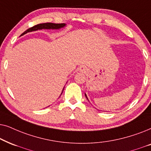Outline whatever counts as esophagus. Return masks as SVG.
<instances>
[{
	"instance_id": "esophagus-1",
	"label": "esophagus",
	"mask_w": 151,
	"mask_h": 151,
	"mask_svg": "<svg viewBox=\"0 0 151 151\" xmlns=\"http://www.w3.org/2000/svg\"><path fill=\"white\" fill-rule=\"evenodd\" d=\"M80 71L85 73V72H86V71H87V69H86L85 67H83V66H82V67L80 68Z\"/></svg>"
}]
</instances>
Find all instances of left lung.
Listing matches in <instances>:
<instances>
[{
	"label": "left lung",
	"mask_w": 151,
	"mask_h": 151,
	"mask_svg": "<svg viewBox=\"0 0 151 151\" xmlns=\"http://www.w3.org/2000/svg\"><path fill=\"white\" fill-rule=\"evenodd\" d=\"M85 96H86V97L87 98V96H86V94H85ZM87 99H88V98H87Z\"/></svg>",
	"instance_id": "1"
}]
</instances>
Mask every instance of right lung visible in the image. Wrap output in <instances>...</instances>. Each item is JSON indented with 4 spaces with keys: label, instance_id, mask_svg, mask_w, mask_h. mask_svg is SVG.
<instances>
[{
    "label": "right lung",
    "instance_id": "right-lung-1",
    "mask_svg": "<svg viewBox=\"0 0 151 151\" xmlns=\"http://www.w3.org/2000/svg\"><path fill=\"white\" fill-rule=\"evenodd\" d=\"M65 25V23H41L36 25L33 27L29 28L26 31L23 32V34L27 33V32L37 31L38 29H59V28L63 27ZM64 90V88H63ZM62 94V93H61Z\"/></svg>",
    "mask_w": 151,
    "mask_h": 151
}]
</instances>
